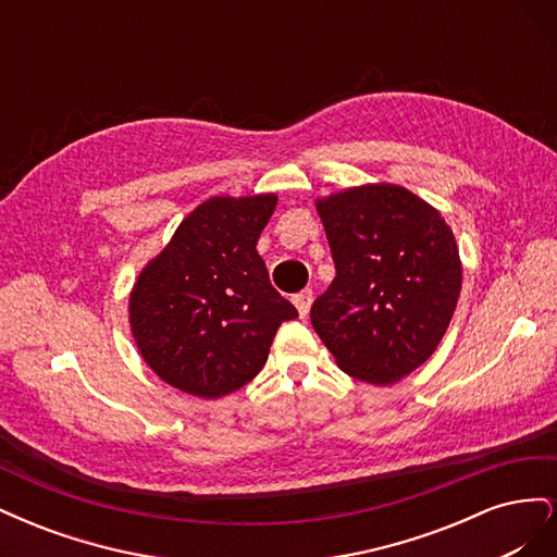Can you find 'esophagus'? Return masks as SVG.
<instances>
[{"label": "esophagus", "instance_id": "esophagus-1", "mask_svg": "<svg viewBox=\"0 0 557 557\" xmlns=\"http://www.w3.org/2000/svg\"><path fill=\"white\" fill-rule=\"evenodd\" d=\"M311 301H313V293L307 288V290H301V293H297V295H293V305L297 307V311H299V318H307L309 315V311H311Z\"/></svg>", "mask_w": 557, "mask_h": 557}]
</instances>
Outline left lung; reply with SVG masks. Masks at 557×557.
Segmentation results:
<instances>
[{
  "label": "left lung",
  "instance_id": "obj_1",
  "mask_svg": "<svg viewBox=\"0 0 557 557\" xmlns=\"http://www.w3.org/2000/svg\"><path fill=\"white\" fill-rule=\"evenodd\" d=\"M336 276L311 325L348 376L395 383L440 346L462 267L440 211L399 185H362L315 201Z\"/></svg>",
  "mask_w": 557,
  "mask_h": 557
}]
</instances>
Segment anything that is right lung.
<instances>
[{
	"instance_id": "obj_1",
	"label": "right lung",
	"mask_w": 557,
	"mask_h": 557,
	"mask_svg": "<svg viewBox=\"0 0 557 557\" xmlns=\"http://www.w3.org/2000/svg\"><path fill=\"white\" fill-rule=\"evenodd\" d=\"M276 195L211 197L148 262L129 297L144 360L178 391L223 397L258 376L297 309L269 283L258 256Z\"/></svg>"
}]
</instances>
